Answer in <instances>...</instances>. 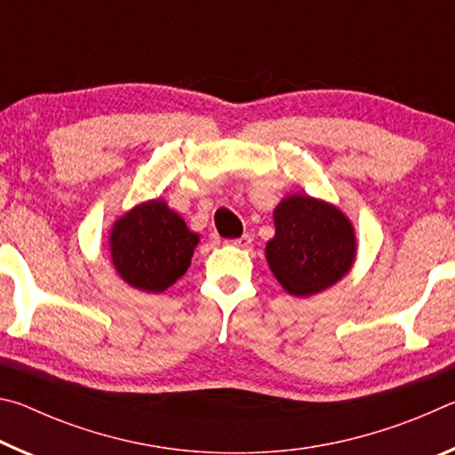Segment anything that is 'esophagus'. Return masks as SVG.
Listing matches in <instances>:
<instances>
[{
  "instance_id": "34e87169",
  "label": "esophagus",
  "mask_w": 455,
  "mask_h": 455,
  "mask_svg": "<svg viewBox=\"0 0 455 455\" xmlns=\"http://www.w3.org/2000/svg\"><path fill=\"white\" fill-rule=\"evenodd\" d=\"M251 235H243V236H238V238H235V241H225V244H230V246H238V249H246V246L251 244Z\"/></svg>"
}]
</instances>
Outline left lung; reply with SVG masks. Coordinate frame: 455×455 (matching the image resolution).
Instances as JSON below:
<instances>
[{
    "mask_svg": "<svg viewBox=\"0 0 455 455\" xmlns=\"http://www.w3.org/2000/svg\"><path fill=\"white\" fill-rule=\"evenodd\" d=\"M275 236L267 263L292 297H311L351 271L357 255L351 220L325 200L289 195L273 212Z\"/></svg>",
    "mask_w": 455,
    "mask_h": 455,
    "instance_id": "obj_1",
    "label": "left lung"
}]
</instances>
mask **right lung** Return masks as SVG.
I'll return each instance as SVG.
<instances>
[{
    "label": "right lung",
    "instance_id": "obj_1",
    "mask_svg": "<svg viewBox=\"0 0 455 455\" xmlns=\"http://www.w3.org/2000/svg\"><path fill=\"white\" fill-rule=\"evenodd\" d=\"M198 241L200 236L164 200H148L114 222L112 265L130 287L163 292L187 273Z\"/></svg>",
    "mask_w": 455,
    "mask_h": 455
}]
</instances>
